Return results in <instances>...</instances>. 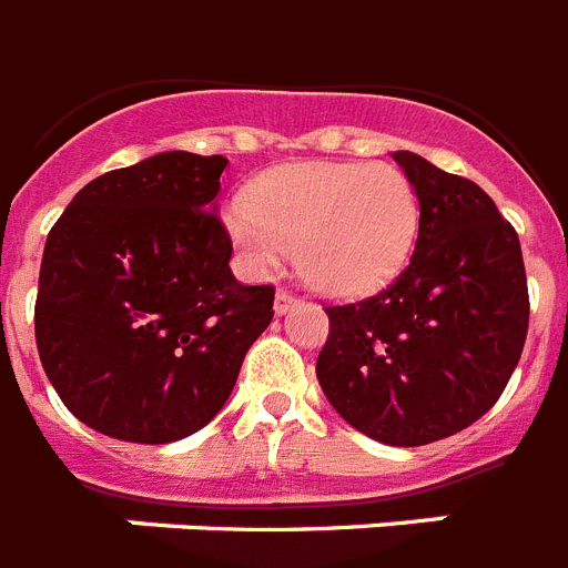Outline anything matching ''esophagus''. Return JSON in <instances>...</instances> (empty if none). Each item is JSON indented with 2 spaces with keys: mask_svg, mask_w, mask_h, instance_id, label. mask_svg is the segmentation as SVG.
<instances>
[{
  "mask_svg": "<svg viewBox=\"0 0 568 568\" xmlns=\"http://www.w3.org/2000/svg\"><path fill=\"white\" fill-rule=\"evenodd\" d=\"M293 304H298V295H293L290 290H278V293H275V313H278V316H284Z\"/></svg>",
  "mask_w": 568,
  "mask_h": 568,
  "instance_id": "esophagus-1",
  "label": "esophagus"
}]
</instances>
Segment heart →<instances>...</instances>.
<instances>
[{
    "label": "heart",
    "instance_id": "obj_1",
    "mask_svg": "<svg viewBox=\"0 0 568 568\" xmlns=\"http://www.w3.org/2000/svg\"><path fill=\"white\" fill-rule=\"evenodd\" d=\"M226 230L255 266L295 250L310 287L365 295L399 273L419 232V195L390 163H302L266 174Z\"/></svg>",
    "mask_w": 568,
    "mask_h": 568
}]
</instances>
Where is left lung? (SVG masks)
<instances>
[{"label": "left lung", "mask_w": 568, "mask_h": 568, "mask_svg": "<svg viewBox=\"0 0 568 568\" xmlns=\"http://www.w3.org/2000/svg\"><path fill=\"white\" fill-rule=\"evenodd\" d=\"M419 195L408 266L385 290L327 310L316 362L344 423L414 448L477 423L506 390L528 333L520 237L474 181L394 152Z\"/></svg>", "instance_id": "8db88e82"}]
</instances>
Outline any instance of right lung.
<instances>
[{"instance_id": "right-lung-1", "label": "right lung", "mask_w": 568, "mask_h": 568, "mask_svg": "<svg viewBox=\"0 0 568 568\" xmlns=\"http://www.w3.org/2000/svg\"><path fill=\"white\" fill-rule=\"evenodd\" d=\"M224 169L221 154H154L82 186L48 232L37 351L62 405L100 434L163 445L201 430L273 322V284L230 270Z\"/></svg>"}]
</instances>
